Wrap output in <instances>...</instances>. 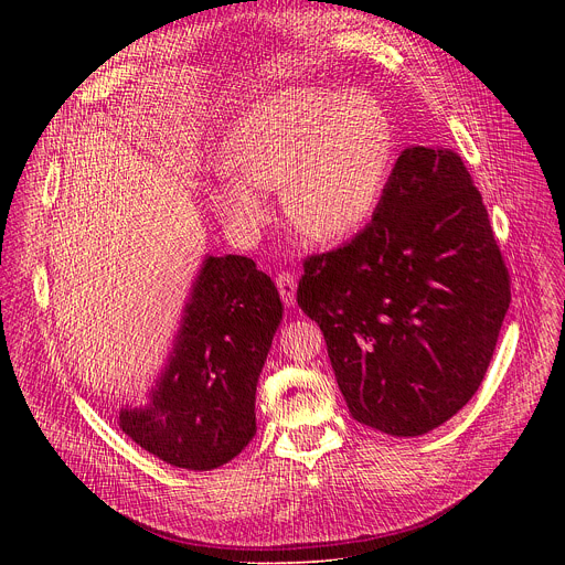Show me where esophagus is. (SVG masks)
<instances>
[{
    "mask_svg": "<svg viewBox=\"0 0 565 565\" xmlns=\"http://www.w3.org/2000/svg\"><path fill=\"white\" fill-rule=\"evenodd\" d=\"M277 288H279V295L286 307H292L295 305V292H298V281H295L292 275L288 273H281L277 277Z\"/></svg>",
    "mask_w": 565,
    "mask_h": 565,
    "instance_id": "obj_1",
    "label": "esophagus"
}]
</instances>
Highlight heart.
I'll return each instance as SVG.
<instances>
[{
    "label": "heart",
    "instance_id": "obj_1",
    "mask_svg": "<svg viewBox=\"0 0 565 565\" xmlns=\"http://www.w3.org/2000/svg\"><path fill=\"white\" fill-rule=\"evenodd\" d=\"M394 156L392 118L371 94L292 86L235 118L222 148L228 169L207 201L235 241L252 245L270 222L267 192L284 188L288 220L332 243L373 217Z\"/></svg>",
    "mask_w": 565,
    "mask_h": 565
}]
</instances>
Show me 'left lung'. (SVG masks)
<instances>
[{
	"label": "left lung",
	"instance_id": "left-lung-1",
	"mask_svg": "<svg viewBox=\"0 0 565 565\" xmlns=\"http://www.w3.org/2000/svg\"><path fill=\"white\" fill-rule=\"evenodd\" d=\"M298 305L322 330L360 424L417 437L458 414L481 387L511 305L507 265L460 156L405 148L371 224L305 263Z\"/></svg>",
	"mask_w": 565,
	"mask_h": 565
}]
</instances>
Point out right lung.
<instances>
[{
    "instance_id": "right-lung-1",
    "label": "right lung",
    "mask_w": 565,
    "mask_h": 565,
    "mask_svg": "<svg viewBox=\"0 0 565 565\" xmlns=\"http://www.w3.org/2000/svg\"><path fill=\"white\" fill-rule=\"evenodd\" d=\"M275 281L247 256L205 254L146 405L116 424L162 462L217 469L256 433V384L281 324Z\"/></svg>"
}]
</instances>
